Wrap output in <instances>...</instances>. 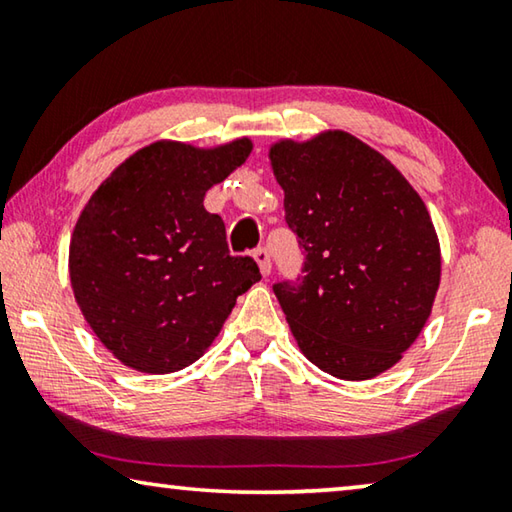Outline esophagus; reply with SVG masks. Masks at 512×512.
I'll return each mask as SVG.
<instances>
[{
  "mask_svg": "<svg viewBox=\"0 0 512 512\" xmlns=\"http://www.w3.org/2000/svg\"><path fill=\"white\" fill-rule=\"evenodd\" d=\"M253 257H255V262L259 266V271H262V275L264 277L271 275V255H268V250L266 248H257L255 253H253Z\"/></svg>",
  "mask_w": 512,
  "mask_h": 512,
  "instance_id": "1",
  "label": "esophagus"
}]
</instances>
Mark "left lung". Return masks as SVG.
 I'll use <instances>...</instances> for the list:
<instances>
[{
	"label": "left lung",
	"mask_w": 512,
	"mask_h": 512,
	"mask_svg": "<svg viewBox=\"0 0 512 512\" xmlns=\"http://www.w3.org/2000/svg\"><path fill=\"white\" fill-rule=\"evenodd\" d=\"M305 266L280 300L300 352L332 377L393 368L431 316L440 244L420 194L391 160L345 131L268 149Z\"/></svg>",
	"instance_id": "1"
}]
</instances>
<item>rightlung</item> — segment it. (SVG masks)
Wrapping results in <instances>:
<instances>
[{
    "label": "right lung",
    "mask_w": 512,
    "mask_h": 512,
    "mask_svg": "<svg viewBox=\"0 0 512 512\" xmlns=\"http://www.w3.org/2000/svg\"><path fill=\"white\" fill-rule=\"evenodd\" d=\"M253 151L248 137L210 149L158 140L135 151L85 203L69 239V280L112 357L146 375L192 366L237 298L262 280L232 257L207 189Z\"/></svg>",
    "instance_id": "add662e5"
}]
</instances>
